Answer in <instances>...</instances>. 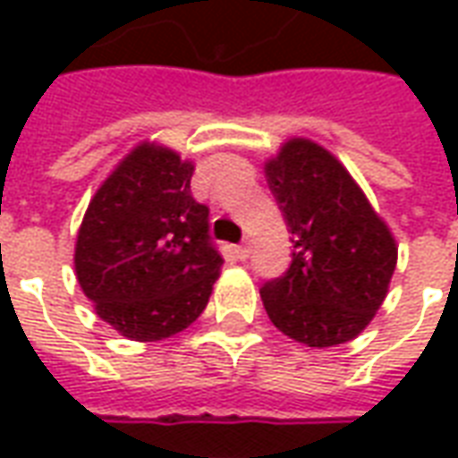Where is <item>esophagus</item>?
Wrapping results in <instances>:
<instances>
[{
	"instance_id": "obj_1",
	"label": "esophagus",
	"mask_w": 458,
	"mask_h": 458,
	"mask_svg": "<svg viewBox=\"0 0 458 458\" xmlns=\"http://www.w3.org/2000/svg\"><path fill=\"white\" fill-rule=\"evenodd\" d=\"M250 252H252V245H250V240H242L238 248H235V255H238L240 259H248Z\"/></svg>"
}]
</instances>
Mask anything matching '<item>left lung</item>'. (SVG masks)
I'll use <instances>...</instances> for the list:
<instances>
[{
  "label": "left lung",
  "mask_w": 458,
  "mask_h": 458,
  "mask_svg": "<svg viewBox=\"0 0 458 458\" xmlns=\"http://www.w3.org/2000/svg\"><path fill=\"white\" fill-rule=\"evenodd\" d=\"M265 176L292 233V265L259 289L269 321L311 348L345 344L383 304L397 265L394 238L341 161L289 140Z\"/></svg>",
  "instance_id": "left-lung-1"
}]
</instances>
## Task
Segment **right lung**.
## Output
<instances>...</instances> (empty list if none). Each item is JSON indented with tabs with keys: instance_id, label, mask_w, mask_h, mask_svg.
Returning <instances> with one entry per match:
<instances>
[{
	"instance_id": "right-lung-1",
	"label": "right lung",
	"mask_w": 458,
	"mask_h": 458,
	"mask_svg": "<svg viewBox=\"0 0 458 458\" xmlns=\"http://www.w3.org/2000/svg\"><path fill=\"white\" fill-rule=\"evenodd\" d=\"M191 176L193 164L176 151L140 144L85 210L75 275L98 317L122 336L169 338L208 304L223 258Z\"/></svg>"
}]
</instances>
